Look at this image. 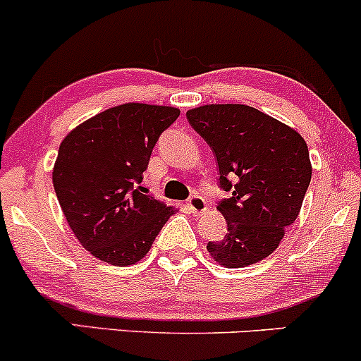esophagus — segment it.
I'll return each instance as SVG.
<instances>
[{"label":"esophagus","instance_id":"esophagus-1","mask_svg":"<svg viewBox=\"0 0 361 361\" xmlns=\"http://www.w3.org/2000/svg\"><path fill=\"white\" fill-rule=\"evenodd\" d=\"M188 208H189V212H191L195 216H200L201 213H204L208 210L207 201H204V197L200 196V195H195V196L189 197Z\"/></svg>","mask_w":361,"mask_h":361}]
</instances>
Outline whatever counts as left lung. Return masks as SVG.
I'll return each mask as SVG.
<instances>
[{"mask_svg": "<svg viewBox=\"0 0 361 361\" xmlns=\"http://www.w3.org/2000/svg\"><path fill=\"white\" fill-rule=\"evenodd\" d=\"M185 117L215 154L220 188L231 192L216 207L227 234L208 243V253L227 269L262 262L298 219L312 180L305 139L246 104H204Z\"/></svg>", "mask_w": 361, "mask_h": 361, "instance_id": "1", "label": "left lung"}]
</instances>
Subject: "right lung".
<instances>
[{"mask_svg":"<svg viewBox=\"0 0 361 361\" xmlns=\"http://www.w3.org/2000/svg\"><path fill=\"white\" fill-rule=\"evenodd\" d=\"M180 111L126 103L80 123L61 141L53 185L79 243L102 262H139L173 208L145 195L142 172L151 151Z\"/></svg>","mask_w":361,"mask_h":361,"instance_id":"right-lung-1","label":"right lung"}]
</instances>
